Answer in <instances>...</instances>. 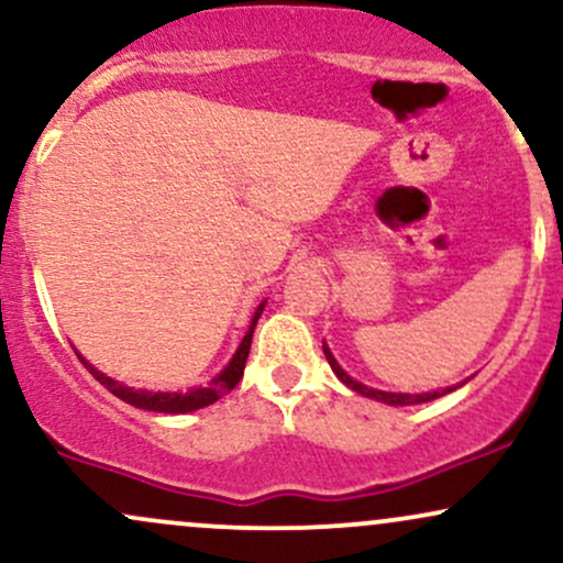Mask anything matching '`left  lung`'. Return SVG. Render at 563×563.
Returning a JSON list of instances; mask_svg holds the SVG:
<instances>
[{
	"instance_id": "left-lung-1",
	"label": "left lung",
	"mask_w": 563,
	"mask_h": 563,
	"mask_svg": "<svg viewBox=\"0 0 563 563\" xmlns=\"http://www.w3.org/2000/svg\"><path fill=\"white\" fill-rule=\"evenodd\" d=\"M322 352H325L328 363H331V367H333L335 376H339L341 380H344V384L349 386V389H354L357 394H363V397L378 399V402H386V405H418V402H431V399H437V397H442V394L452 391V389H442V391H426V394H391V391H378V389H371V386H365V384H360V380L349 378L346 373L341 371L339 363H335V360H333L331 349L322 346Z\"/></svg>"
}]
</instances>
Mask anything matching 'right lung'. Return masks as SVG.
<instances>
[{"instance_id":"right-lung-1","label":"right lung","mask_w":563,"mask_h":563,"mask_svg":"<svg viewBox=\"0 0 563 563\" xmlns=\"http://www.w3.org/2000/svg\"><path fill=\"white\" fill-rule=\"evenodd\" d=\"M264 303H260V309H256L254 320H251V328L249 333L243 335L241 346H238L235 357L230 360V365L224 367L219 376L211 380L206 389H190L185 394L179 391H145V389H132V386H124L119 384V380L108 378L106 373L95 371L92 365L87 363V360L81 357V354H76V357L81 360L84 367H87L92 376L100 380L102 386H106L108 391L115 394L119 399H124V402L140 407V410H153V412H192L198 410V407H206V405H214L219 397H224V394H230L232 389L238 386V380L243 378V367H245V360H249V349H251V335H254V328H256V320H260Z\"/></svg>"}]
</instances>
